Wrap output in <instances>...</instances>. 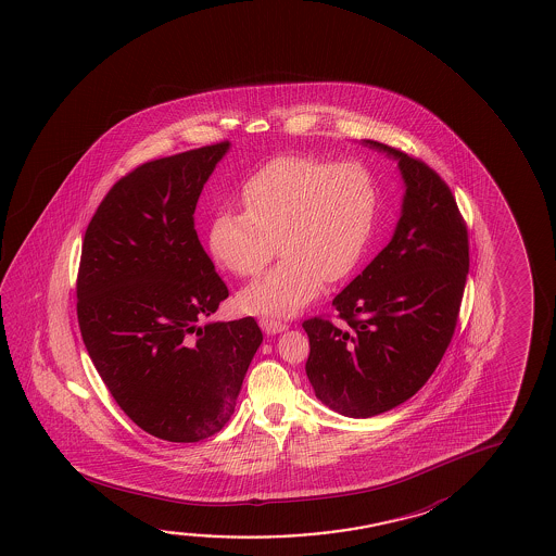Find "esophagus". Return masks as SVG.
Listing matches in <instances>:
<instances>
[{
    "label": "esophagus",
    "mask_w": 556,
    "mask_h": 556,
    "mask_svg": "<svg viewBox=\"0 0 556 556\" xmlns=\"http://www.w3.org/2000/svg\"><path fill=\"white\" fill-rule=\"evenodd\" d=\"M260 326L264 329L267 336H275V333H281L287 329V324H282L279 319L274 318H262L260 319Z\"/></svg>",
    "instance_id": "34e87169"
}]
</instances>
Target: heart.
<instances>
[{
    "mask_svg": "<svg viewBox=\"0 0 556 556\" xmlns=\"http://www.w3.org/2000/svg\"><path fill=\"white\" fill-rule=\"evenodd\" d=\"M240 200L244 211L211 220L210 250L228 271L255 277L238 296L255 316H292L318 296L324 282L353 274L365 254L378 211V184L365 164L287 155L257 168Z\"/></svg>",
    "mask_w": 556,
    "mask_h": 556,
    "instance_id": "heart-1",
    "label": "heart"
}]
</instances>
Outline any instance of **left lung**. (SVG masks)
<instances>
[{
	"mask_svg": "<svg viewBox=\"0 0 556 556\" xmlns=\"http://www.w3.org/2000/svg\"><path fill=\"white\" fill-rule=\"evenodd\" d=\"M393 156L405 182L390 244L333 299L346 328L309 318L306 376L329 409L368 419L409 400L437 370L454 336L469 271L464 217L428 164L365 139Z\"/></svg>",
	"mask_w": 556,
	"mask_h": 556,
	"instance_id": "1",
	"label": "left lung"
}]
</instances>
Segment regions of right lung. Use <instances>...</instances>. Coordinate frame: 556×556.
<instances>
[{"mask_svg": "<svg viewBox=\"0 0 556 556\" xmlns=\"http://www.w3.org/2000/svg\"><path fill=\"white\" fill-rule=\"evenodd\" d=\"M228 141L137 166L85 232L83 343L119 409L151 437L200 442L235 413L264 336L254 318L205 321L228 296L193 228Z\"/></svg>", "mask_w": 556, "mask_h": 556, "instance_id": "1", "label": "right lung"}]
</instances>
